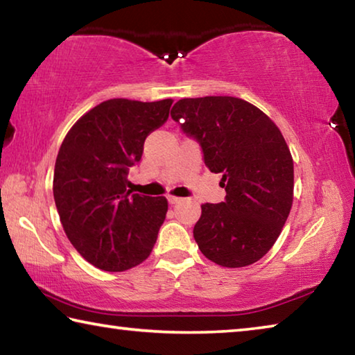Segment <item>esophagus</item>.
I'll list each match as a JSON object with an SVG mask.
<instances>
[{
	"mask_svg": "<svg viewBox=\"0 0 355 355\" xmlns=\"http://www.w3.org/2000/svg\"><path fill=\"white\" fill-rule=\"evenodd\" d=\"M167 202H169L171 205H177V203L182 202V199H180V197H175V196H167Z\"/></svg>",
	"mask_w": 355,
	"mask_h": 355,
	"instance_id": "obj_1",
	"label": "esophagus"
}]
</instances>
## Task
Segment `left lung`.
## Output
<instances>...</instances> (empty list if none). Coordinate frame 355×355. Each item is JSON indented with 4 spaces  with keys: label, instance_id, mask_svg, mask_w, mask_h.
Listing matches in <instances>:
<instances>
[{
    "label": "left lung",
    "instance_id": "obj_1",
    "mask_svg": "<svg viewBox=\"0 0 355 355\" xmlns=\"http://www.w3.org/2000/svg\"><path fill=\"white\" fill-rule=\"evenodd\" d=\"M171 117L220 173L225 200L202 205L194 239L208 260L243 268L277 241L293 205V158L280 130L257 106L235 97L183 98Z\"/></svg>",
    "mask_w": 355,
    "mask_h": 355
}]
</instances>
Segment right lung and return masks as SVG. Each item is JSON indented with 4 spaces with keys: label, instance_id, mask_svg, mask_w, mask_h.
Wrapping results in <instances>:
<instances>
[{
    "label": "right lung",
    "instance_id": "obj_1",
    "mask_svg": "<svg viewBox=\"0 0 355 355\" xmlns=\"http://www.w3.org/2000/svg\"><path fill=\"white\" fill-rule=\"evenodd\" d=\"M172 100H106L78 120L59 148L53 196L64 232L84 260L120 272L150 255L166 197L133 194L130 167L146 137L166 123Z\"/></svg>",
    "mask_w": 355,
    "mask_h": 355
}]
</instances>
